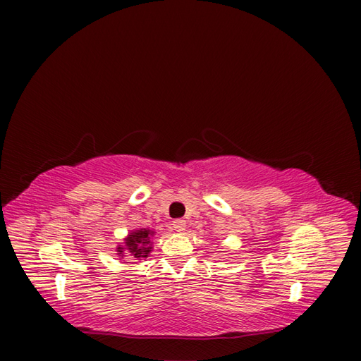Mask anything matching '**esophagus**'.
<instances>
[{"label":"esophagus","mask_w":361,"mask_h":361,"mask_svg":"<svg viewBox=\"0 0 361 361\" xmlns=\"http://www.w3.org/2000/svg\"><path fill=\"white\" fill-rule=\"evenodd\" d=\"M173 227H174V231L182 233V232H185V228H187V223H185L183 220H174Z\"/></svg>","instance_id":"obj_1"}]
</instances>
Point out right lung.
I'll return each instance as SVG.
<instances>
[{"mask_svg":"<svg viewBox=\"0 0 361 361\" xmlns=\"http://www.w3.org/2000/svg\"><path fill=\"white\" fill-rule=\"evenodd\" d=\"M155 235L154 231L149 228H138V231H133L125 238V245L117 247V255H125V250L135 259H146L152 251V236Z\"/></svg>","mask_w":361,"mask_h":361,"instance_id":"add662e5","label":"right lung"}]
</instances>
